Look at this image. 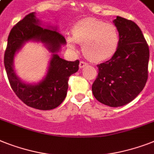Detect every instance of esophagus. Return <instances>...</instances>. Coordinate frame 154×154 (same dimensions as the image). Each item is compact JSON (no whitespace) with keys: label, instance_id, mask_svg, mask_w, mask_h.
Returning <instances> with one entry per match:
<instances>
[{"label":"esophagus","instance_id":"obj_1","mask_svg":"<svg viewBox=\"0 0 154 154\" xmlns=\"http://www.w3.org/2000/svg\"><path fill=\"white\" fill-rule=\"evenodd\" d=\"M88 66V63H86L85 62H83V61L80 62L79 66H80V68H81V69L84 68V67H85V66Z\"/></svg>","mask_w":154,"mask_h":154}]
</instances>
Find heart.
I'll list each match as a JSON object with an SVG mask.
<instances>
[{"instance_id": "heart-1", "label": "heart", "mask_w": 154, "mask_h": 154, "mask_svg": "<svg viewBox=\"0 0 154 154\" xmlns=\"http://www.w3.org/2000/svg\"><path fill=\"white\" fill-rule=\"evenodd\" d=\"M68 47L76 50L77 43L92 62H103L116 54L120 43V35L116 25L93 17L82 19L75 23L73 36L66 38Z\"/></svg>"}]
</instances>
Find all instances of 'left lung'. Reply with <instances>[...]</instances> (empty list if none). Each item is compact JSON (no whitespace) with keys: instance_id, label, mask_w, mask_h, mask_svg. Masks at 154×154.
Segmentation results:
<instances>
[{"instance_id":"8db88e82","label":"left lung","mask_w":154,"mask_h":154,"mask_svg":"<svg viewBox=\"0 0 154 154\" xmlns=\"http://www.w3.org/2000/svg\"><path fill=\"white\" fill-rule=\"evenodd\" d=\"M114 23L120 35L116 54L97 65L99 72L92 84L93 96L110 107L130 103L142 92L148 79L149 46L138 25L117 16Z\"/></svg>"}]
</instances>
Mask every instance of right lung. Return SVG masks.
Returning <instances> with one entry per match:
<instances>
[{
  "label": "right lung",
  "instance_id": "right-lung-1",
  "mask_svg": "<svg viewBox=\"0 0 154 154\" xmlns=\"http://www.w3.org/2000/svg\"><path fill=\"white\" fill-rule=\"evenodd\" d=\"M32 12L12 27L8 38L4 63L10 85L16 95L25 104L38 110H51L58 107L67 94L69 77L77 72L79 61L68 62L58 56L57 52L66 38L57 28L41 27V22ZM36 41L44 43L52 53L46 77L35 85L26 84L19 79L14 70V54L26 42Z\"/></svg>",
  "mask_w": 154,
  "mask_h": 154
}]
</instances>
